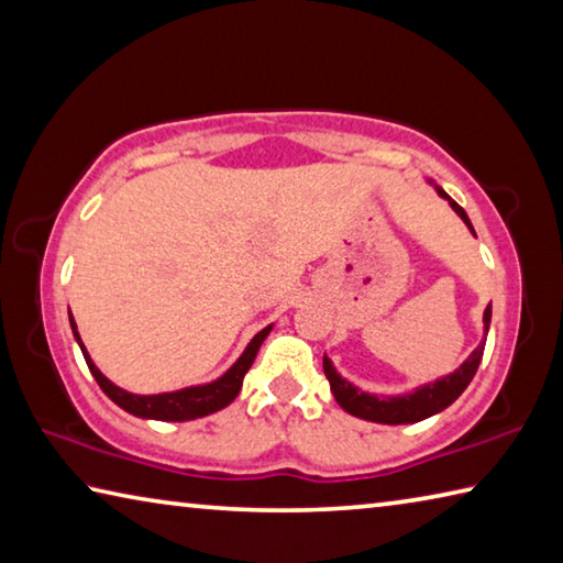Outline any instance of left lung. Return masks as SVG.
Wrapping results in <instances>:
<instances>
[{
  "label": "left lung",
  "mask_w": 563,
  "mask_h": 563,
  "mask_svg": "<svg viewBox=\"0 0 563 563\" xmlns=\"http://www.w3.org/2000/svg\"><path fill=\"white\" fill-rule=\"evenodd\" d=\"M437 194L450 201L456 216H460L466 223V228L474 233L464 208L456 201H452L442 188H437ZM489 322H492V305L484 310V328L487 330H489ZM482 355H484V342L462 362L460 369H454L452 375L437 379L432 385L417 387L412 395H402V397H377V395L362 393V389L352 387L347 379H342L335 373V367H332V362L328 357H322V369H325V377L330 379L332 395H335L338 405L345 409V412L355 415L360 419H367V422H379V424H412V422H419V419H427L437 412H442L444 407H450L454 399L464 393L466 385L472 383V377L476 375V367H479L482 362Z\"/></svg>",
  "instance_id": "8db88e82"
}]
</instances>
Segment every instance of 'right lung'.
Wrapping results in <instances>:
<instances>
[{"label": "right lung", "instance_id": "right-lung-1", "mask_svg": "<svg viewBox=\"0 0 563 563\" xmlns=\"http://www.w3.org/2000/svg\"><path fill=\"white\" fill-rule=\"evenodd\" d=\"M69 320H71L74 338H76V342H79V347L84 352V360H87L93 379H97L99 387L107 393V397L113 399V402H117L121 409H126L129 415L144 417V419H161V422H186V419L213 415V412H218V409H223L225 405H231L235 395L241 393L243 377L247 369H251L255 355H258V347L263 345V340L268 338V332L273 328V325L263 328L258 335L251 340V345L245 347L243 355L238 357L235 365L211 385L186 387V389H176V393H164V395H131V393H126V389L117 387L111 379H107L99 373V367L91 362L87 347L81 345V338H79V332H76V322L71 318V312H69Z\"/></svg>", "mask_w": 563, "mask_h": 563}]
</instances>
